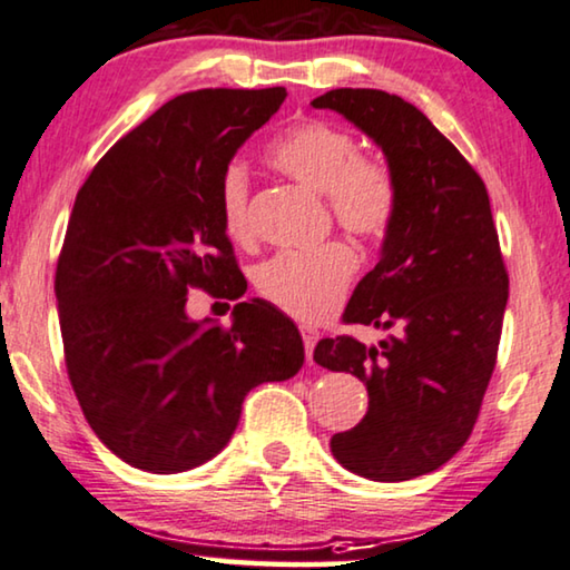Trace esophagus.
<instances>
[{
    "instance_id": "34e87169",
    "label": "esophagus",
    "mask_w": 570,
    "mask_h": 570,
    "mask_svg": "<svg viewBox=\"0 0 570 570\" xmlns=\"http://www.w3.org/2000/svg\"><path fill=\"white\" fill-rule=\"evenodd\" d=\"M301 336H303V344H305V357L313 362V346L318 342V332L308 324H301Z\"/></svg>"
}]
</instances>
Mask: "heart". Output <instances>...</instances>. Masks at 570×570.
I'll return each instance as SVG.
<instances>
[{
    "label": "heart",
    "mask_w": 570,
    "mask_h": 570,
    "mask_svg": "<svg viewBox=\"0 0 570 570\" xmlns=\"http://www.w3.org/2000/svg\"><path fill=\"white\" fill-rule=\"evenodd\" d=\"M267 161L295 183L326 195L336 224L365 242H377L399 216L401 189L393 169L362 156L350 130L326 120H301L267 148ZM220 218L230 238L249 236V185L238 164L220 183ZM357 269V257L342 242L303 252H277L254 272L259 298L301 321H318L340 305Z\"/></svg>",
    "instance_id": "b5f03b06"
}]
</instances>
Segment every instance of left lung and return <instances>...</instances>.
Masks as SVG:
<instances>
[{
  "instance_id": "obj_1",
  "label": "left lung",
  "mask_w": 570,
  "mask_h": 570,
  "mask_svg": "<svg viewBox=\"0 0 570 570\" xmlns=\"http://www.w3.org/2000/svg\"><path fill=\"white\" fill-rule=\"evenodd\" d=\"M383 148L401 189L381 262L354 287L344 324L387 332L377 346L321 340L313 360L367 385V414L332 436V455L370 481L432 473L468 442L489 387L509 275L489 193L422 110L381 89H332L311 102Z\"/></svg>"
}]
</instances>
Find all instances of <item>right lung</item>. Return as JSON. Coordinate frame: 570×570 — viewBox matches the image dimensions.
Here are the masks:
<instances>
[{"mask_svg":"<svg viewBox=\"0 0 570 570\" xmlns=\"http://www.w3.org/2000/svg\"><path fill=\"white\" fill-rule=\"evenodd\" d=\"M285 87L197 89L107 151L77 193L56 267L69 381L122 463L185 473L226 448L246 393L303 367L298 328L259 298L193 321L189 287L242 298L220 183Z\"/></svg>","mask_w":570,"mask_h":570,"instance_id":"1","label":"right lung"}]
</instances>
